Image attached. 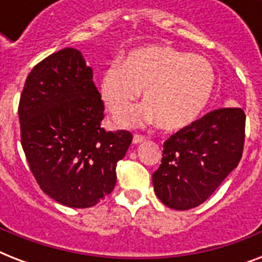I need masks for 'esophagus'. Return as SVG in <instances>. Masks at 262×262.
Instances as JSON below:
<instances>
[{"mask_svg": "<svg viewBox=\"0 0 262 262\" xmlns=\"http://www.w3.org/2000/svg\"><path fill=\"white\" fill-rule=\"evenodd\" d=\"M145 141V137L141 135H135L133 136V144H141Z\"/></svg>", "mask_w": 262, "mask_h": 262, "instance_id": "esophagus-1", "label": "esophagus"}]
</instances>
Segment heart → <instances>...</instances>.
Masks as SVG:
<instances>
[{"label":"heart","instance_id":"1","mask_svg":"<svg viewBox=\"0 0 262 262\" xmlns=\"http://www.w3.org/2000/svg\"><path fill=\"white\" fill-rule=\"evenodd\" d=\"M215 87L213 68L200 55L166 45L133 49L100 75L99 96L114 114L127 110L144 90L145 103L117 117L119 126L158 122L166 130L190 125L207 107Z\"/></svg>","mask_w":262,"mask_h":262}]
</instances>
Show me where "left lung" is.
Returning a JSON list of instances; mask_svg holds the SVG:
<instances>
[{"label": "left lung", "instance_id": "8db88e82", "mask_svg": "<svg viewBox=\"0 0 262 262\" xmlns=\"http://www.w3.org/2000/svg\"><path fill=\"white\" fill-rule=\"evenodd\" d=\"M245 121L242 108H219L172 135L152 174L158 199L177 211L203 204L239 163Z\"/></svg>", "mask_w": 262, "mask_h": 262}]
</instances>
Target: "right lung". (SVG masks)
<instances>
[{
	"label": "right lung",
	"mask_w": 262,
	"mask_h": 262,
	"mask_svg": "<svg viewBox=\"0 0 262 262\" xmlns=\"http://www.w3.org/2000/svg\"><path fill=\"white\" fill-rule=\"evenodd\" d=\"M104 106L83 54L67 47L30 72L18 103L21 145L39 186L57 203L94 207L113 191L132 135L100 126Z\"/></svg>",
	"instance_id": "obj_1"
}]
</instances>
